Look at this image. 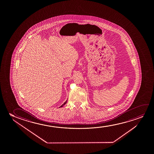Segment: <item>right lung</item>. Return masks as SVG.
<instances>
[{"instance_id":"1","label":"right lung","mask_w":154,"mask_h":154,"mask_svg":"<svg viewBox=\"0 0 154 154\" xmlns=\"http://www.w3.org/2000/svg\"><path fill=\"white\" fill-rule=\"evenodd\" d=\"M67 100H66V101L65 102V103H63V105H61V106L60 107H63V105H65L66 103H67Z\"/></svg>"}]
</instances>
